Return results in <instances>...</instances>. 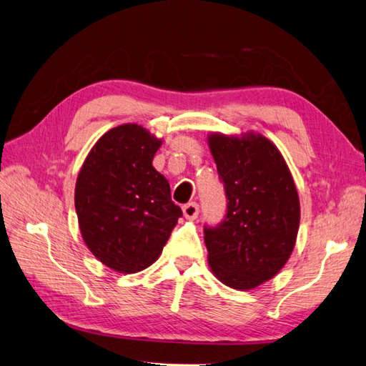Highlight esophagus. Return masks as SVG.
<instances>
[{
	"label": "esophagus",
	"mask_w": 366,
	"mask_h": 366,
	"mask_svg": "<svg viewBox=\"0 0 366 366\" xmlns=\"http://www.w3.org/2000/svg\"><path fill=\"white\" fill-rule=\"evenodd\" d=\"M198 212H200V207H198L197 203H187L183 206V215L186 219H195Z\"/></svg>",
	"instance_id": "1"
}]
</instances>
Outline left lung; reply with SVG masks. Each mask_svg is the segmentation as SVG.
<instances>
[{
  "instance_id": "8db88e82",
  "label": "left lung",
  "mask_w": 366,
  "mask_h": 366,
  "mask_svg": "<svg viewBox=\"0 0 366 366\" xmlns=\"http://www.w3.org/2000/svg\"><path fill=\"white\" fill-rule=\"evenodd\" d=\"M227 207L217 226L204 224L209 265L217 278L250 290L278 273L293 252L299 198L287 163L262 136L209 137Z\"/></svg>"
}]
</instances>
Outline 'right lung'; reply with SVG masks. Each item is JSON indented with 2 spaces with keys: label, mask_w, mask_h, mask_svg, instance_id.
<instances>
[{
  "label": "right lung",
  "mask_w": 366,
  "mask_h": 366,
  "mask_svg": "<svg viewBox=\"0 0 366 366\" xmlns=\"http://www.w3.org/2000/svg\"><path fill=\"white\" fill-rule=\"evenodd\" d=\"M162 142L136 124L109 129L88 154L74 189L85 244L107 267L136 273L160 257L182 209L152 166Z\"/></svg>",
  "instance_id": "add662e5"
}]
</instances>
